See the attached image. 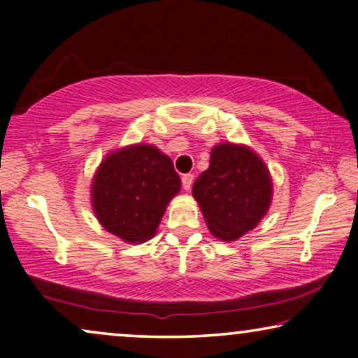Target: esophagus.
I'll list each match as a JSON object with an SVG mask.
<instances>
[{"label": "esophagus", "instance_id": "obj_1", "mask_svg": "<svg viewBox=\"0 0 358 358\" xmlns=\"http://www.w3.org/2000/svg\"><path fill=\"white\" fill-rule=\"evenodd\" d=\"M192 182H194V176L192 174H184L182 176V187H184V190H190V187H192Z\"/></svg>", "mask_w": 358, "mask_h": 358}]
</instances>
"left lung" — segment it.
Wrapping results in <instances>:
<instances>
[{"label":"left lung","mask_w":358,"mask_h":358,"mask_svg":"<svg viewBox=\"0 0 358 358\" xmlns=\"http://www.w3.org/2000/svg\"><path fill=\"white\" fill-rule=\"evenodd\" d=\"M192 194L213 236L234 241L266 215L272 180L256 153L246 146L222 143L212 150L208 169L194 182Z\"/></svg>","instance_id":"obj_1"}]
</instances>
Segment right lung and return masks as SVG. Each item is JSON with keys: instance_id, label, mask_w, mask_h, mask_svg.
<instances>
[{"instance_id": "right-lung-1", "label": "right lung", "mask_w": 358, "mask_h": 358, "mask_svg": "<svg viewBox=\"0 0 358 358\" xmlns=\"http://www.w3.org/2000/svg\"><path fill=\"white\" fill-rule=\"evenodd\" d=\"M179 189L173 161L155 146L135 145L102 161L92 184V205L107 231L143 243L155 234Z\"/></svg>"}]
</instances>
